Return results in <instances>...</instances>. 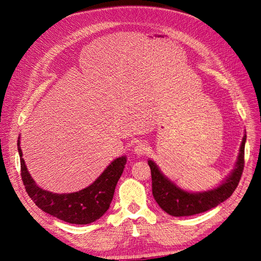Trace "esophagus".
Segmentation results:
<instances>
[{
  "label": "esophagus",
  "mask_w": 261,
  "mask_h": 261,
  "mask_svg": "<svg viewBox=\"0 0 261 261\" xmlns=\"http://www.w3.org/2000/svg\"><path fill=\"white\" fill-rule=\"evenodd\" d=\"M147 151H148V146L145 141H139V143H137L135 147H134V152H135V154H137L138 156L144 155L145 153H147Z\"/></svg>",
  "instance_id": "1"
}]
</instances>
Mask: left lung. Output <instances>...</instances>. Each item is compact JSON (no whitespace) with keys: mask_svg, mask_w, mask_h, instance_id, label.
<instances>
[{"mask_svg":"<svg viewBox=\"0 0 261 261\" xmlns=\"http://www.w3.org/2000/svg\"><path fill=\"white\" fill-rule=\"evenodd\" d=\"M246 133L244 134L238 160L234 169L219 186L204 192H188L177 186L165 176L160 168L152 160H148L151 170L152 195L160 208L173 217L194 216L208 211L226 200L238 187L244 169V150Z\"/></svg>","mask_w":261,"mask_h":261,"instance_id":"obj_1","label":"left lung"}]
</instances>
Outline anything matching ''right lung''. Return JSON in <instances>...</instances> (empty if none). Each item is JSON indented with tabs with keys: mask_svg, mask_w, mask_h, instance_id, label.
<instances>
[{
	"mask_svg": "<svg viewBox=\"0 0 261 261\" xmlns=\"http://www.w3.org/2000/svg\"><path fill=\"white\" fill-rule=\"evenodd\" d=\"M19 139L20 136L17 140V149L22 183L30 198L42 211L72 224H89L108 211L113 199L115 186L125 168L126 155L113 160L88 187L75 193L57 194L39 187L31 177L22 159Z\"/></svg>",
	"mask_w": 261,
	"mask_h": 261,
	"instance_id": "obj_1",
	"label": "right lung"
}]
</instances>
